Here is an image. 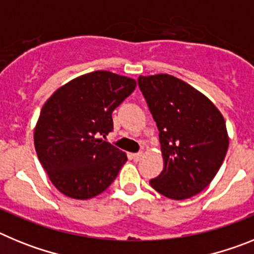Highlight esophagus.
<instances>
[{
	"instance_id": "obj_1",
	"label": "esophagus",
	"mask_w": 254,
	"mask_h": 254,
	"mask_svg": "<svg viewBox=\"0 0 254 254\" xmlns=\"http://www.w3.org/2000/svg\"><path fill=\"white\" fill-rule=\"evenodd\" d=\"M142 156H143V154H142V152H137V154H131V158L133 159L134 161H138V160H141V159H142Z\"/></svg>"
}]
</instances>
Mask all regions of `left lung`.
Instances as JSON below:
<instances>
[{
	"mask_svg": "<svg viewBox=\"0 0 254 254\" xmlns=\"http://www.w3.org/2000/svg\"><path fill=\"white\" fill-rule=\"evenodd\" d=\"M159 129L164 169L150 186L170 199L205 190L229 147L225 120L201 91L168 73L138 77Z\"/></svg>",
	"mask_w": 254,
	"mask_h": 254,
	"instance_id": "obj_1",
	"label": "left lung"
}]
</instances>
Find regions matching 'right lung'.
<instances>
[{
    "instance_id": "1",
    "label": "right lung",
    "mask_w": 254,
    "mask_h": 254,
    "mask_svg": "<svg viewBox=\"0 0 254 254\" xmlns=\"http://www.w3.org/2000/svg\"><path fill=\"white\" fill-rule=\"evenodd\" d=\"M134 89V78L99 69L62 85L44 103L34 146L61 193L90 199L117 178L127 155L100 136L113 129L112 113Z\"/></svg>"
}]
</instances>
